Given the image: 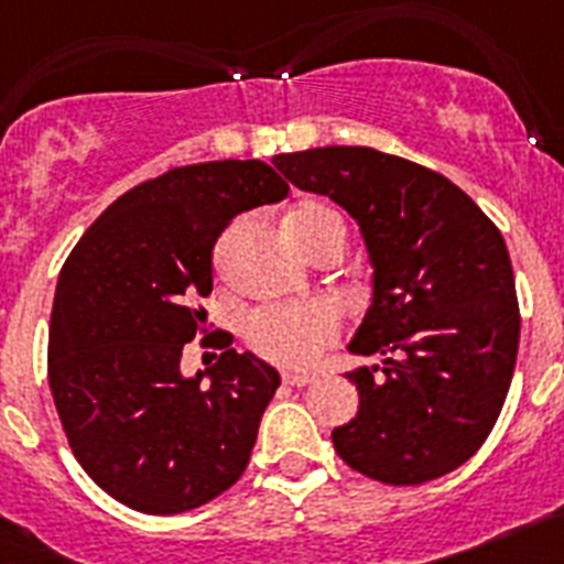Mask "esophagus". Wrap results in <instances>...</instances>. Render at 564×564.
<instances>
[{
    "instance_id": "34e87169",
    "label": "esophagus",
    "mask_w": 564,
    "mask_h": 564,
    "mask_svg": "<svg viewBox=\"0 0 564 564\" xmlns=\"http://www.w3.org/2000/svg\"><path fill=\"white\" fill-rule=\"evenodd\" d=\"M282 381L291 383V387H307V383L316 381L313 372H282Z\"/></svg>"
}]
</instances>
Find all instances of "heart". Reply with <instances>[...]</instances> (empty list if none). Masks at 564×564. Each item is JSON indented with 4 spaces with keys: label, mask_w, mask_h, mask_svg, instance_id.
<instances>
[{
    "label": "heart",
    "mask_w": 564,
    "mask_h": 564,
    "mask_svg": "<svg viewBox=\"0 0 564 564\" xmlns=\"http://www.w3.org/2000/svg\"><path fill=\"white\" fill-rule=\"evenodd\" d=\"M237 226L226 237L220 248V259L228 262L231 248L237 242ZM288 231L296 239V246L305 253L316 257L330 242L344 246V220L341 214L325 200L299 203L288 214ZM341 336V318L338 311L327 302H311V305H268L251 313L246 325V338L251 350L262 358L282 367H307Z\"/></svg>",
    "instance_id": "1"
}]
</instances>
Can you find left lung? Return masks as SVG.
Here are the masks:
<instances>
[{
    "instance_id": "obj_1",
    "label": "left lung",
    "mask_w": 564,
    "mask_h": 564,
    "mask_svg": "<svg viewBox=\"0 0 564 564\" xmlns=\"http://www.w3.org/2000/svg\"><path fill=\"white\" fill-rule=\"evenodd\" d=\"M273 163L356 217L376 268L350 352L381 364L347 372L361 406L333 430L338 457L387 486L449 475L495 430L514 376L520 305L500 228L449 177L398 154L325 147Z\"/></svg>"
}]
</instances>
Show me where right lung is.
I'll list each match as a JSON object with an SVG mask.
<instances>
[{"instance_id": "1", "label": "right lung", "mask_w": 564, "mask_h": 564, "mask_svg": "<svg viewBox=\"0 0 564 564\" xmlns=\"http://www.w3.org/2000/svg\"><path fill=\"white\" fill-rule=\"evenodd\" d=\"M262 161L177 166L121 194L87 228L58 276L47 378L82 468L143 514L206 506L242 477L282 381L271 364L208 333L217 364L183 378V347L208 330L214 246L248 208L282 200ZM209 376V383L202 378Z\"/></svg>"}]
</instances>
